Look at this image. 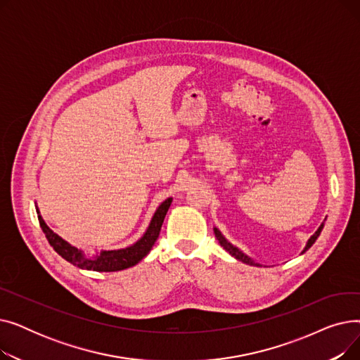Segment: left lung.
<instances>
[{"label":"left lung","mask_w":360,"mask_h":360,"mask_svg":"<svg viewBox=\"0 0 360 360\" xmlns=\"http://www.w3.org/2000/svg\"><path fill=\"white\" fill-rule=\"evenodd\" d=\"M323 228H324V221L321 223V226L319 228L316 229V232L308 239V242H307V245H305V248H304V251H302V254L304 252H307L312 245H314V242L318 239V236H319V233H321V231H323ZM214 231V235H216V238H217V240H219V243L221 245V247L228 251L232 257H235L238 261H242V262H245V264H250V266H261V264H258V262H255L252 258H250L247 254H243L239 248H236L235 245H232L228 239H226L223 235H221V232L217 229V228H214L213 229Z\"/></svg>","instance_id":"8db88e82"}]
</instances>
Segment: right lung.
<instances>
[{
    "mask_svg": "<svg viewBox=\"0 0 360 360\" xmlns=\"http://www.w3.org/2000/svg\"><path fill=\"white\" fill-rule=\"evenodd\" d=\"M170 202H172V198L169 197L158 207V210L155 212L153 217L150 220L147 231L137 242L129 245L127 248L101 251L94 254L93 257L86 255L84 251L72 247L71 243H68L61 236L56 235L52 229H49V226L42 219L37 205H36V213H37V219H39L41 228L51 247L65 261L71 262L72 266L79 267L82 270H91V271H120V270H125L136 266V264H139L150 252V250L153 248L156 239L159 238L160 228L170 207Z\"/></svg>",
    "mask_w": 360,
    "mask_h": 360,
    "instance_id": "add662e5",
    "label": "right lung"
}]
</instances>
